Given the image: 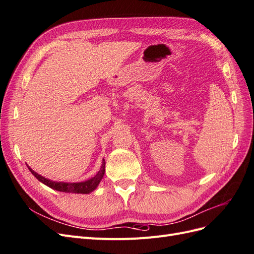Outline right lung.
Returning <instances> with one entry per match:
<instances>
[{"instance_id":"1","label":"right lung","mask_w":254,"mask_h":254,"mask_svg":"<svg viewBox=\"0 0 254 254\" xmlns=\"http://www.w3.org/2000/svg\"><path fill=\"white\" fill-rule=\"evenodd\" d=\"M105 160L103 162L101 171H98V173L91 178L90 180H87L84 182H78V183H64V182H55L49 179H45L44 177L38 175L36 172H34L32 168L28 167V170L30 171L36 178L39 180L40 182L44 183L45 186L50 187L51 189H54L59 191H64V193H77V194H89L92 190H94L96 187L101 182L103 179V176L105 174Z\"/></svg>"}]
</instances>
